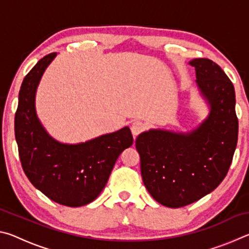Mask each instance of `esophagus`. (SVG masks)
Returning a JSON list of instances; mask_svg holds the SVG:
<instances>
[{
	"label": "esophagus",
	"mask_w": 249,
	"mask_h": 249,
	"mask_svg": "<svg viewBox=\"0 0 249 249\" xmlns=\"http://www.w3.org/2000/svg\"><path fill=\"white\" fill-rule=\"evenodd\" d=\"M144 129H145V125L141 121H135L133 122L132 125H130V130H132V134L135 137H136L137 135H140Z\"/></svg>",
	"instance_id": "1"
}]
</instances>
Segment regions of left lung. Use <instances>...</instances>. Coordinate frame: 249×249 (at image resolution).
<instances>
[{
  "mask_svg": "<svg viewBox=\"0 0 249 249\" xmlns=\"http://www.w3.org/2000/svg\"><path fill=\"white\" fill-rule=\"evenodd\" d=\"M209 115L190 132L154 128L136 138L142 178L150 196L168 208H181L217 188L233 160L238 120L235 90L221 67L210 59L189 62Z\"/></svg>",
  "mask_w": 249,
  "mask_h": 249,
  "instance_id": "left-lung-1",
  "label": "left lung"
}]
</instances>
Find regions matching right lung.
Wrapping results in <instances>:
<instances>
[{
	"label": "right lung",
	"instance_id": "obj_1",
	"mask_svg": "<svg viewBox=\"0 0 249 249\" xmlns=\"http://www.w3.org/2000/svg\"><path fill=\"white\" fill-rule=\"evenodd\" d=\"M57 53L37 62L24 78L15 114V138L28 180L59 204L77 208L91 203L107 184L122 151L132 146L129 127L78 144L50 136L36 113V91Z\"/></svg>",
	"mask_w": 249,
	"mask_h": 249
}]
</instances>
